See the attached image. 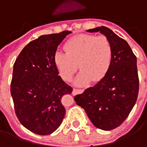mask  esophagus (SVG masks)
<instances>
[{
	"label": "esophagus",
	"mask_w": 147,
	"mask_h": 147,
	"mask_svg": "<svg viewBox=\"0 0 147 147\" xmlns=\"http://www.w3.org/2000/svg\"><path fill=\"white\" fill-rule=\"evenodd\" d=\"M84 89H73L72 90V94L73 95H76V94H81V93H83Z\"/></svg>",
	"instance_id": "34e87169"
}]
</instances>
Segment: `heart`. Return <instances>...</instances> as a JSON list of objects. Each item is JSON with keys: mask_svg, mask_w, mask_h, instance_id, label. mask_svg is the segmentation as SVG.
Returning a JSON list of instances; mask_svg holds the SVG:
<instances>
[{"mask_svg": "<svg viewBox=\"0 0 147 147\" xmlns=\"http://www.w3.org/2000/svg\"><path fill=\"white\" fill-rule=\"evenodd\" d=\"M66 53L56 52L53 57L55 67L64 80L69 81L76 70L81 69L75 83L84 85L99 81L107 73L111 64L112 47L103 35L80 34L68 40L64 45Z\"/></svg>", "mask_w": 147, "mask_h": 147, "instance_id": "obj_1", "label": "heart"}]
</instances>
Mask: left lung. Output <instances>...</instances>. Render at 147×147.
Here are the masks:
<instances>
[{
	"instance_id": "1",
	"label": "left lung",
	"mask_w": 147,
	"mask_h": 147,
	"mask_svg": "<svg viewBox=\"0 0 147 147\" xmlns=\"http://www.w3.org/2000/svg\"><path fill=\"white\" fill-rule=\"evenodd\" d=\"M87 32H100L109 39L112 47L111 64L103 78L74 99L95 127L108 131L124 122L137 102L139 89L137 58L127 41L108 28L102 26Z\"/></svg>"
}]
</instances>
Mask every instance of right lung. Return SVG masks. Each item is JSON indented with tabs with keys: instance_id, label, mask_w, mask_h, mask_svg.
Returning a JSON list of instances; mask_svg holds the SVG:
<instances>
[{
	"instance_id": "1",
	"label": "right lung",
	"mask_w": 147,
	"mask_h": 147,
	"mask_svg": "<svg viewBox=\"0 0 147 147\" xmlns=\"http://www.w3.org/2000/svg\"><path fill=\"white\" fill-rule=\"evenodd\" d=\"M69 31L43 35L28 44L13 64L10 93L23 126L39 135L53 133L62 124V98L72 88L58 76L53 57Z\"/></svg>"
}]
</instances>
